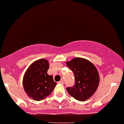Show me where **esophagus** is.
Segmentation results:
<instances>
[{"instance_id":"obj_1","label":"esophagus","mask_w":124,"mask_h":124,"mask_svg":"<svg viewBox=\"0 0 124 124\" xmlns=\"http://www.w3.org/2000/svg\"><path fill=\"white\" fill-rule=\"evenodd\" d=\"M59 84H63V80H62V79H61V81H60L59 82Z\"/></svg>"}]
</instances>
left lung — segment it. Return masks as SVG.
Returning <instances> with one entry per match:
<instances>
[{
  "mask_svg": "<svg viewBox=\"0 0 124 124\" xmlns=\"http://www.w3.org/2000/svg\"><path fill=\"white\" fill-rule=\"evenodd\" d=\"M66 64L73 71L75 79L74 86L66 88L69 94L79 101L90 98L100 83L99 73L95 65L82 58H73Z\"/></svg>",
  "mask_w": 124,
  "mask_h": 124,
  "instance_id": "left-lung-1",
  "label": "left lung"
}]
</instances>
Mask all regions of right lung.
Instances as JSON below:
<instances>
[{
  "label": "right lung",
  "instance_id": "right-lung-1",
  "mask_svg": "<svg viewBox=\"0 0 124 124\" xmlns=\"http://www.w3.org/2000/svg\"><path fill=\"white\" fill-rule=\"evenodd\" d=\"M49 64L47 60L40 59L33 62L27 69L23 78L26 93L35 101H42L52 93L57 83L53 76L47 74Z\"/></svg>",
  "mask_w": 124,
  "mask_h": 124
}]
</instances>
